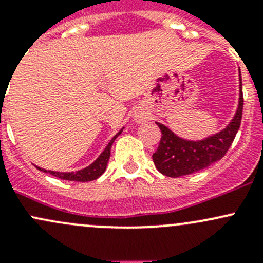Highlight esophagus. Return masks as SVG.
Listing matches in <instances>:
<instances>
[{"label": "esophagus", "mask_w": 263, "mask_h": 263, "mask_svg": "<svg viewBox=\"0 0 263 263\" xmlns=\"http://www.w3.org/2000/svg\"><path fill=\"white\" fill-rule=\"evenodd\" d=\"M150 118V115L144 109H136L134 113V119L137 122V123H144L147 119Z\"/></svg>", "instance_id": "esophagus-1"}]
</instances>
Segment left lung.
<instances>
[{"label":"left lung","mask_w":263,"mask_h":263,"mask_svg":"<svg viewBox=\"0 0 263 263\" xmlns=\"http://www.w3.org/2000/svg\"><path fill=\"white\" fill-rule=\"evenodd\" d=\"M240 73V71H239ZM243 94L239 76V99L232 121L216 134L201 140H187L174 134L165 124L155 122L161 131L158 150L153 155L156 169L164 176L177 178L196 173L216 163L229 150L242 121Z\"/></svg>","instance_id":"left-lung-1"}]
</instances>
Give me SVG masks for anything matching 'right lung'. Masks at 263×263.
I'll use <instances>...</instances> for the list:
<instances>
[{"mask_svg":"<svg viewBox=\"0 0 263 263\" xmlns=\"http://www.w3.org/2000/svg\"><path fill=\"white\" fill-rule=\"evenodd\" d=\"M123 128H121L118 132H117L115 136L112 137V140L108 142V145L105 146L104 150L100 153V155L98 156L91 164L85 166V168L79 169V171H75V172H55V171H47V169H42L39 168V166H36V168L42 172H46V173L52 174V176L57 177V178L65 179V181H75V182L94 181V179L99 178V177L104 173L105 169H107L108 160H109V156H110V148H112V145L113 142H115V140L122 134Z\"/></svg>","mask_w":263,"mask_h":263,"instance_id":"1","label":"right lung"}]
</instances>
